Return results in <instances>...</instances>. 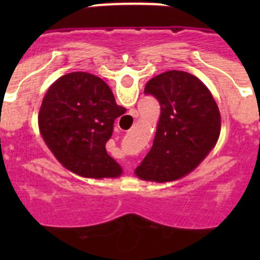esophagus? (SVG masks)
Returning a JSON list of instances; mask_svg holds the SVG:
<instances>
[{"label":"esophagus","instance_id":"obj_1","mask_svg":"<svg viewBox=\"0 0 260 260\" xmlns=\"http://www.w3.org/2000/svg\"><path fill=\"white\" fill-rule=\"evenodd\" d=\"M135 114H137V112H135Z\"/></svg>","mask_w":260,"mask_h":260}]
</instances>
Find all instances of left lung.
<instances>
[{
    "label": "left lung",
    "mask_w": 260,
    "mask_h": 260,
    "mask_svg": "<svg viewBox=\"0 0 260 260\" xmlns=\"http://www.w3.org/2000/svg\"><path fill=\"white\" fill-rule=\"evenodd\" d=\"M144 93L160 103L161 114L152 147L135 173L146 181L178 180L198 167L217 142L219 108L207 87L186 71L156 75Z\"/></svg>",
    "instance_id": "1"
}]
</instances>
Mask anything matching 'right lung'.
<instances>
[{
  "label": "right lung",
  "instance_id": "right-lung-1",
  "mask_svg": "<svg viewBox=\"0 0 260 260\" xmlns=\"http://www.w3.org/2000/svg\"><path fill=\"white\" fill-rule=\"evenodd\" d=\"M126 113L116 104L104 80L75 71L57 79L48 89L39 112V127L59 162L88 178L117 177L122 169L105 144L114 119Z\"/></svg>",
  "mask_w": 260,
  "mask_h": 260
}]
</instances>
